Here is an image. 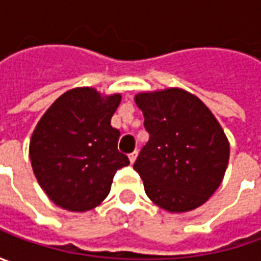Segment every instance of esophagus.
Masks as SVG:
<instances>
[{"instance_id":"esophagus-1","label":"esophagus","mask_w":261,"mask_h":261,"mask_svg":"<svg viewBox=\"0 0 261 261\" xmlns=\"http://www.w3.org/2000/svg\"><path fill=\"white\" fill-rule=\"evenodd\" d=\"M136 156H138V151H134V152H130V154H129V161H130L132 164L135 163Z\"/></svg>"}]
</instances>
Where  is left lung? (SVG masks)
I'll return each mask as SVG.
<instances>
[{"label": "left lung", "instance_id": "8db88e82", "mask_svg": "<svg viewBox=\"0 0 261 261\" xmlns=\"http://www.w3.org/2000/svg\"><path fill=\"white\" fill-rule=\"evenodd\" d=\"M149 141L134 168L146 196L167 212L203 205L222 183L229 142L216 117L195 94L166 88L135 95Z\"/></svg>", "mask_w": 261, "mask_h": 261}]
</instances>
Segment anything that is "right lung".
I'll return each instance as SVG.
<instances>
[{
  "label": "right lung",
  "instance_id": "right-lung-1",
  "mask_svg": "<svg viewBox=\"0 0 261 261\" xmlns=\"http://www.w3.org/2000/svg\"><path fill=\"white\" fill-rule=\"evenodd\" d=\"M122 94L76 87L58 97L37 122L29 155L47 197L71 212H87L105 200L115 173L129 164L119 152L120 132L110 125Z\"/></svg>",
  "mask_w": 261,
  "mask_h": 261
}]
</instances>
